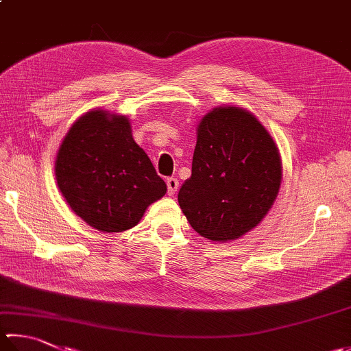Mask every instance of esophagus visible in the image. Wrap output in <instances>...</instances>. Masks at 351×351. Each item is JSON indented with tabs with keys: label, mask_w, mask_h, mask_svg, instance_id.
Instances as JSON below:
<instances>
[{
	"label": "esophagus",
	"mask_w": 351,
	"mask_h": 351,
	"mask_svg": "<svg viewBox=\"0 0 351 351\" xmlns=\"http://www.w3.org/2000/svg\"><path fill=\"white\" fill-rule=\"evenodd\" d=\"M167 186H168V195H174L178 189V180L174 177H169L167 180Z\"/></svg>",
	"instance_id": "1"
}]
</instances>
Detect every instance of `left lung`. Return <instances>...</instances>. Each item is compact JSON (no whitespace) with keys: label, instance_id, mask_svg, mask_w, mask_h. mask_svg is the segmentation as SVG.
<instances>
[{"label":"left lung","instance_id":"8db88e82","mask_svg":"<svg viewBox=\"0 0 351 351\" xmlns=\"http://www.w3.org/2000/svg\"><path fill=\"white\" fill-rule=\"evenodd\" d=\"M281 178L280 149L266 127L250 111L223 105L197 125L193 174L178 204L195 232L234 241L267 215Z\"/></svg>","mask_w":351,"mask_h":351}]
</instances>
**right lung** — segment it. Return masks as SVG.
Segmentation results:
<instances>
[{
	"label": "right lung",
	"instance_id": "1",
	"mask_svg": "<svg viewBox=\"0 0 351 351\" xmlns=\"http://www.w3.org/2000/svg\"><path fill=\"white\" fill-rule=\"evenodd\" d=\"M58 188L77 217L105 234L123 232L167 194L125 114L95 108L62 138L55 158Z\"/></svg>",
	"mask_w": 351,
	"mask_h": 351
}]
</instances>
